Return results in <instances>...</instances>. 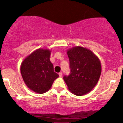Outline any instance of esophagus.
Segmentation results:
<instances>
[{"label":"esophagus","instance_id":"obj_1","mask_svg":"<svg viewBox=\"0 0 123 123\" xmlns=\"http://www.w3.org/2000/svg\"><path fill=\"white\" fill-rule=\"evenodd\" d=\"M59 76H60V77H62V72L59 73Z\"/></svg>","mask_w":123,"mask_h":123}]
</instances>
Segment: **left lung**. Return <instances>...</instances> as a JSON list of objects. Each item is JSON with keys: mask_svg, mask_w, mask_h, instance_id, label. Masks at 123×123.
I'll list each match as a JSON object with an SVG mask.
<instances>
[{"mask_svg": "<svg viewBox=\"0 0 123 123\" xmlns=\"http://www.w3.org/2000/svg\"><path fill=\"white\" fill-rule=\"evenodd\" d=\"M70 61V74L64 76L68 89L76 96H82L95 87L101 73V64L91 50L76 46L67 51Z\"/></svg>", "mask_w": 123, "mask_h": 123, "instance_id": "obj_1", "label": "left lung"}]
</instances>
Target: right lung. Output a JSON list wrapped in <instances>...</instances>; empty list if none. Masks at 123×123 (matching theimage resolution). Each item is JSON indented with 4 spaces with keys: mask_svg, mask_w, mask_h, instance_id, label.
Returning <instances> with one entry per match:
<instances>
[{
    "mask_svg": "<svg viewBox=\"0 0 123 123\" xmlns=\"http://www.w3.org/2000/svg\"><path fill=\"white\" fill-rule=\"evenodd\" d=\"M51 52L48 49H37L27 56L20 65V73L25 84L37 93L49 91L59 77L50 60Z\"/></svg>",
    "mask_w": 123,
    "mask_h": 123,
    "instance_id": "obj_1",
    "label": "right lung"
}]
</instances>
